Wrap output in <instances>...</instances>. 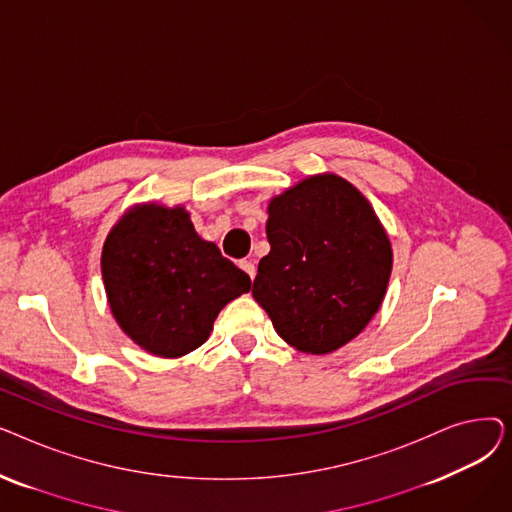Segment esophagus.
Returning a JSON list of instances; mask_svg holds the SVG:
<instances>
[{"mask_svg":"<svg viewBox=\"0 0 512 512\" xmlns=\"http://www.w3.org/2000/svg\"><path fill=\"white\" fill-rule=\"evenodd\" d=\"M240 270L242 272H247V276L251 278V280H255V274H257V267H255V263L253 261H247V259H242L240 263Z\"/></svg>","mask_w":512,"mask_h":512,"instance_id":"1","label":"esophagus"}]
</instances>
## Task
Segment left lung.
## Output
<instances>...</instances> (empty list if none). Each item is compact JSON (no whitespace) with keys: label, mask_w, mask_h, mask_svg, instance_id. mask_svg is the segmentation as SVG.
Returning <instances> with one entry per match:
<instances>
[{"label":"left lung","mask_w":512,"mask_h":512,"mask_svg":"<svg viewBox=\"0 0 512 512\" xmlns=\"http://www.w3.org/2000/svg\"><path fill=\"white\" fill-rule=\"evenodd\" d=\"M267 213L272 249L259 261L253 297L297 351L332 353L378 313L392 272L390 238L369 201L336 174L301 180Z\"/></svg>","instance_id":"obj_1"}]
</instances>
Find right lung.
I'll return each instance as SVG.
<instances>
[{"label": "right lung", "mask_w": 512, "mask_h": 512, "mask_svg": "<svg viewBox=\"0 0 512 512\" xmlns=\"http://www.w3.org/2000/svg\"><path fill=\"white\" fill-rule=\"evenodd\" d=\"M101 274L118 326L164 359L199 348L218 313L251 290V278L195 232L180 205L130 207L105 238Z\"/></svg>", "instance_id": "1"}]
</instances>
